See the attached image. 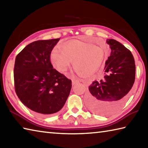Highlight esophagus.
Segmentation results:
<instances>
[{
	"label": "esophagus",
	"mask_w": 148,
	"mask_h": 148,
	"mask_svg": "<svg viewBox=\"0 0 148 148\" xmlns=\"http://www.w3.org/2000/svg\"><path fill=\"white\" fill-rule=\"evenodd\" d=\"M79 79H73L72 80V85H75V84H76V83H78L79 82Z\"/></svg>",
	"instance_id": "1"
}]
</instances>
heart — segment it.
<instances>
[{
	"label": "heart",
	"mask_w": 148,
	"mask_h": 148,
	"mask_svg": "<svg viewBox=\"0 0 148 148\" xmlns=\"http://www.w3.org/2000/svg\"><path fill=\"white\" fill-rule=\"evenodd\" d=\"M105 52L92 43L74 40L54 47L51 61L57 70L64 72L70 66L72 60L74 70L85 76L91 75L102 65Z\"/></svg>",
	"instance_id": "b5f03b06"
}]
</instances>
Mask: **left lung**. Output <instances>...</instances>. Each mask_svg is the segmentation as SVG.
<instances>
[{"instance_id":"1","label":"left lung","mask_w":148,"mask_h":148,"mask_svg":"<svg viewBox=\"0 0 148 148\" xmlns=\"http://www.w3.org/2000/svg\"><path fill=\"white\" fill-rule=\"evenodd\" d=\"M106 42L111 54L105 62V79L92 83L86 101L90 110L105 115L125 102L135 79V60L130 51L115 40L107 39Z\"/></svg>"}]
</instances>
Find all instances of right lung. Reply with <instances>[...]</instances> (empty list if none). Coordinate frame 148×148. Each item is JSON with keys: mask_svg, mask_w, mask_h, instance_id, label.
Wrapping results in <instances>:
<instances>
[{"mask_svg": "<svg viewBox=\"0 0 148 148\" xmlns=\"http://www.w3.org/2000/svg\"><path fill=\"white\" fill-rule=\"evenodd\" d=\"M60 38L37 40L17 54L14 66L16 94L28 108L43 115L63 108L70 94L72 82L51 62V54Z\"/></svg>", "mask_w": 148, "mask_h": 148, "instance_id": "add662e5", "label": "right lung"}]
</instances>
